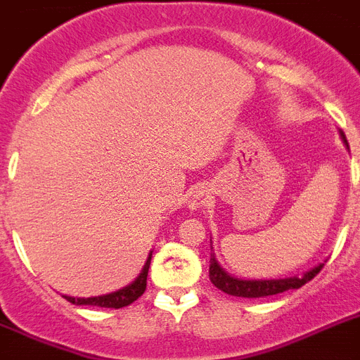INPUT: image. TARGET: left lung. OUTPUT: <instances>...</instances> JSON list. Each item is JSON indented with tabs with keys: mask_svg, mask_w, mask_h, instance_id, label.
Listing matches in <instances>:
<instances>
[{
	"mask_svg": "<svg viewBox=\"0 0 360 360\" xmlns=\"http://www.w3.org/2000/svg\"><path fill=\"white\" fill-rule=\"evenodd\" d=\"M340 138H342L344 146L348 147V140L340 131ZM213 250V248H211ZM324 264H319L315 268L304 271L299 276H285V278H236L231 276L222 266L214 259V253L211 255L210 260V278L218 290L224 291L233 297H244V299H260V297H271L276 293H284L288 290H299L306 282H309L313 276L317 275L322 269Z\"/></svg>",
	"mask_w": 360,
	"mask_h": 360,
	"instance_id": "obj_1",
	"label": "left lung"
}]
</instances>
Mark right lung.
<instances>
[{
	"label": "right lung",
	"instance_id": "1",
	"mask_svg": "<svg viewBox=\"0 0 360 360\" xmlns=\"http://www.w3.org/2000/svg\"><path fill=\"white\" fill-rule=\"evenodd\" d=\"M150 255H153V251H150L149 257H147L146 266L142 268L140 275H138L131 284L122 288V290H116L112 291V293H107V295H98V297H89V299H76V297H67V295H63V297H65L69 302L76 304V306H98V308H115V309L125 308V306H129V304H133L138 297H142L143 291H146Z\"/></svg>",
	"mask_w": 360,
	"mask_h": 360
}]
</instances>
